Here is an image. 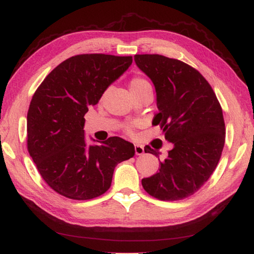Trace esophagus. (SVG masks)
Segmentation results:
<instances>
[{
    "label": "esophagus",
    "instance_id": "34e87169",
    "mask_svg": "<svg viewBox=\"0 0 254 254\" xmlns=\"http://www.w3.org/2000/svg\"><path fill=\"white\" fill-rule=\"evenodd\" d=\"M143 152H145V149H143L142 146H140V145H135V154H136V155L140 156V155L143 154Z\"/></svg>",
    "mask_w": 254,
    "mask_h": 254
}]
</instances>
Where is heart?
I'll use <instances>...</instances> for the list:
<instances>
[{"instance_id":"b5f03b06","label":"heart","mask_w":254,"mask_h":254,"mask_svg":"<svg viewBox=\"0 0 254 254\" xmlns=\"http://www.w3.org/2000/svg\"><path fill=\"white\" fill-rule=\"evenodd\" d=\"M149 86H150V84L148 83L145 78L138 77V76H137V77H133L130 80V83H129V90H130V94L132 95V94H136L138 92H140V90H142L143 88L149 87ZM127 131L129 133H131V131H132L131 128L128 127Z\"/></svg>"}]
</instances>
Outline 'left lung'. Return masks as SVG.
Here are the masks:
<instances>
[{
    "instance_id": "8db88e82",
    "label": "left lung",
    "mask_w": 254,
    "mask_h": 254,
    "mask_svg": "<svg viewBox=\"0 0 254 254\" xmlns=\"http://www.w3.org/2000/svg\"><path fill=\"white\" fill-rule=\"evenodd\" d=\"M136 65L154 83L160 125L172 143L157 174L141 180L148 193L162 201L190 197L216 169L226 139L222 109L210 84L184 62L158 54L135 55ZM145 152L157 156L149 146Z\"/></svg>"
}]
</instances>
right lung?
<instances>
[{
	"label": "right lung",
	"instance_id": "right-lung-1",
	"mask_svg": "<svg viewBox=\"0 0 254 254\" xmlns=\"http://www.w3.org/2000/svg\"><path fill=\"white\" fill-rule=\"evenodd\" d=\"M131 56L69 57L38 86L27 113V149L42 178L57 193L89 200L106 192L114 169L135 155L131 142L111 137L87 146L85 114L128 69Z\"/></svg>",
	"mask_w": 254,
	"mask_h": 254
}]
</instances>
